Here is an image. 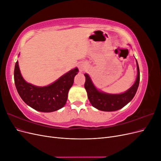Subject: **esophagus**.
<instances>
[{
	"label": "esophagus",
	"instance_id": "obj_1",
	"mask_svg": "<svg viewBox=\"0 0 161 161\" xmlns=\"http://www.w3.org/2000/svg\"><path fill=\"white\" fill-rule=\"evenodd\" d=\"M79 69H80V71H82V70H83L84 68H85V65L83 64H79Z\"/></svg>",
	"mask_w": 161,
	"mask_h": 161
}]
</instances>
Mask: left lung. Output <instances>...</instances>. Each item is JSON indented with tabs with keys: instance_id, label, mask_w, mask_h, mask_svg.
Returning a JSON list of instances; mask_svg holds the SVG:
<instances>
[{
	"instance_id": "8db88e82",
	"label": "left lung",
	"mask_w": 161,
	"mask_h": 161,
	"mask_svg": "<svg viewBox=\"0 0 161 161\" xmlns=\"http://www.w3.org/2000/svg\"><path fill=\"white\" fill-rule=\"evenodd\" d=\"M137 77L134 85L122 93L110 94L99 91L92 82L91 77L85 73V88L91 104L95 108L103 111H114L121 109L130 102L135 96L140 82V70L137 60Z\"/></svg>"
}]
</instances>
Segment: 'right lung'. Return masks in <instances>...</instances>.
<instances>
[{"label": "right lung", "instance_id": "add662e5", "mask_svg": "<svg viewBox=\"0 0 161 161\" xmlns=\"http://www.w3.org/2000/svg\"><path fill=\"white\" fill-rule=\"evenodd\" d=\"M78 72L79 69L75 68L53 83L45 86H38L24 80L17 60L14 66V80L19 95L27 105L38 111L52 112L65 105L68 93Z\"/></svg>", "mask_w": 161, "mask_h": 161}]
</instances>
